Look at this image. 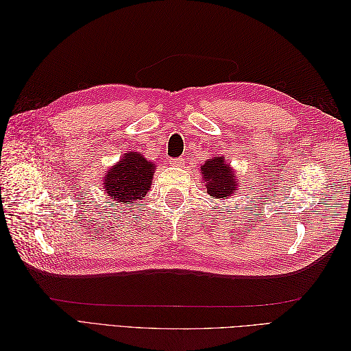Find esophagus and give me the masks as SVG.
<instances>
[{
  "label": "esophagus",
  "mask_w": 351,
  "mask_h": 351,
  "mask_svg": "<svg viewBox=\"0 0 351 351\" xmlns=\"http://www.w3.org/2000/svg\"><path fill=\"white\" fill-rule=\"evenodd\" d=\"M184 158H174V159H171V161H169V164H171L173 167H183L184 165Z\"/></svg>",
  "instance_id": "1"
}]
</instances>
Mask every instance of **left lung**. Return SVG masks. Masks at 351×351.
Wrapping results in <instances>:
<instances>
[{
    "label": "left lung",
    "mask_w": 351,
    "mask_h": 351,
    "mask_svg": "<svg viewBox=\"0 0 351 351\" xmlns=\"http://www.w3.org/2000/svg\"><path fill=\"white\" fill-rule=\"evenodd\" d=\"M206 193L214 199L224 200L236 193L239 180L232 168L224 161V156L210 158L200 167Z\"/></svg>",
    "instance_id": "1"
}]
</instances>
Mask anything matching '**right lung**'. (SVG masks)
I'll use <instances>...</instances> for the list:
<instances>
[{"label": "right lung", "instance_id": "right-lung-1", "mask_svg": "<svg viewBox=\"0 0 351 351\" xmlns=\"http://www.w3.org/2000/svg\"><path fill=\"white\" fill-rule=\"evenodd\" d=\"M155 164L139 152H127L119 164L105 173L104 189L115 204H134L151 190Z\"/></svg>", "mask_w": 351, "mask_h": 351}]
</instances>
